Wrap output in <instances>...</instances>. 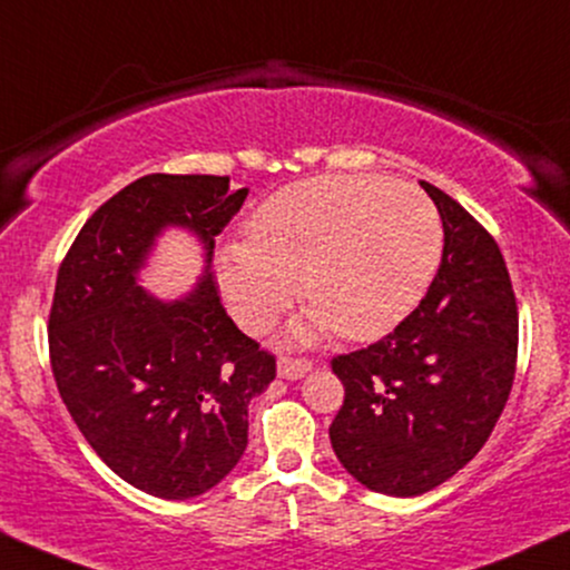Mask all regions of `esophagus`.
<instances>
[{"label":"esophagus","instance_id":"esophagus-1","mask_svg":"<svg viewBox=\"0 0 570 570\" xmlns=\"http://www.w3.org/2000/svg\"><path fill=\"white\" fill-rule=\"evenodd\" d=\"M312 370V360H306V356H279L277 362V372L287 381H293V377H304L306 372Z\"/></svg>","mask_w":570,"mask_h":570}]
</instances>
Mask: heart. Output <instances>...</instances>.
Returning <instances> with one entry per match:
<instances>
[{
    "mask_svg": "<svg viewBox=\"0 0 570 570\" xmlns=\"http://www.w3.org/2000/svg\"><path fill=\"white\" fill-rule=\"evenodd\" d=\"M444 245L439 210L412 185L325 174L287 185L253 210L248 243L219 256V283L240 325L264 333L296 296L293 335L335 327L367 341L396 327L431 285Z\"/></svg>",
    "mask_w": 570,
    "mask_h": 570,
    "instance_id": "obj_1",
    "label": "heart"
}]
</instances>
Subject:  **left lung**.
<instances>
[{"mask_svg":"<svg viewBox=\"0 0 570 570\" xmlns=\"http://www.w3.org/2000/svg\"><path fill=\"white\" fill-rule=\"evenodd\" d=\"M420 185L444 224L439 274L385 338L330 362L346 391L330 444L356 481L391 497L425 494L481 452L518 364L500 245L444 189Z\"/></svg>","mask_w":570,"mask_h":570,"instance_id":"8db88e82","label":"left lung"}]
</instances>
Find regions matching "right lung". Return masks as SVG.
<instances>
[{
    "mask_svg": "<svg viewBox=\"0 0 570 570\" xmlns=\"http://www.w3.org/2000/svg\"><path fill=\"white\" fill-rule=\"evenodd\" d=\"M245 195L229 177L147 174L89 216L58 269L47 341L62 404L105 465L160 500L198 497L237 465L277 360L229 320L214 274L174 304L135 274L166 224L198 232L210 262Z\"/></svg>",
    "mask_w": 570,
    "mask_h": 570,
    "instance_id": "1",
    "label": "right lung"
}]
</instances>
